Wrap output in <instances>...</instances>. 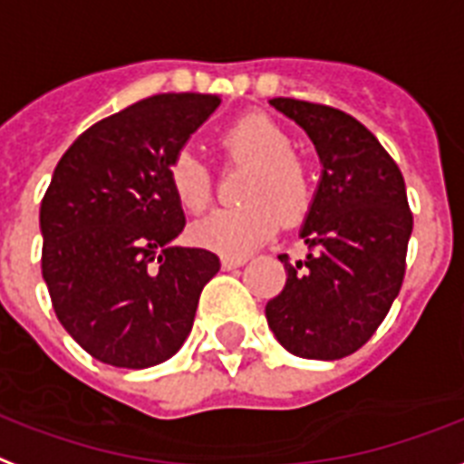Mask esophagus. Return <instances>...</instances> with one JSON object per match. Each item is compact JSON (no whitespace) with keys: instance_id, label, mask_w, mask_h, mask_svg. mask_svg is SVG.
Wrapping results in <instances>:
<instances>
[{"instance_id":"esophagus-1","label":"esophagus","mask_w":464,"mask_h":464,"mask_svg":"<svg viewBox=\"0 0 464 464\" xmlns=\"http://www.w3.org/2000/svg\"><path fill=\"white\" fill-rule=\"evenodd\" d=\"M246 264V256H222V268H239Z\"/></svg>"}]
</instances>
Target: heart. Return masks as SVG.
I'll list each match as a JSON object with an SVG mask.
<instances>
[{
  "label": "heart",
  "instance_id": "1",
  "mask_svg": "<svg viewBox=\"0 0 464 464\" xmlns=\"http://www.w3.org/2000/svg\"><path fill=\"white\" fill-rule=\"evenodd\" d=\"M220 145L232 160L251 164L242 193L246 206L208 213L191 225V239L222 256H242L268 242L281 220L293 227L307 218L314 183L307 164L293 154V138L264 113H249L225 128ZM167 181L186 213H203L213 200L210 171L188 150L171 157Z\"/></svg>",
  "mask_w": 464,
  "mask_h": 464
}]
</instances>
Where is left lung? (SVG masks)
<instances>
[{"label": "left lung", "instance_id": "obj_1", "mask_svg": "<svg viewBox=\"0 0 464 464\" xmlns=\"http://www.w3.org/2000/svg\"><path fill=\"white\" fill-rule=\"evenodd\" d=\"M317 145L324 171L303 227L307 256L281 254L288 281L266 304L281 346L339 361L378 332L400 295L414 215L397 161L378 138L324 103L273 99Z\"/></svg>", "mask_w": 464, "mask_h": 464}]
</instances>
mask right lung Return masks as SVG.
I'll return each mask as SVG.
<instances>
[{
  "label": "right lung",
  "mask_w": 464,
  "mask_h": 464,
  "mask_svg": "<svg viewBox=\"0 0 464 464\" xmlns=\"http://www.w3.org/2000/svg\"><path fill=\"white\" fill-rule=\"evenodd\" d=\"M220 96L157 94L84 130L41 203L43 281L72 339L96 361L150 368L183 346L220 258L171 246L183 210L167 167Z\"/></svg>",
  "instance_id": "obj_1"
}]
</instances>
